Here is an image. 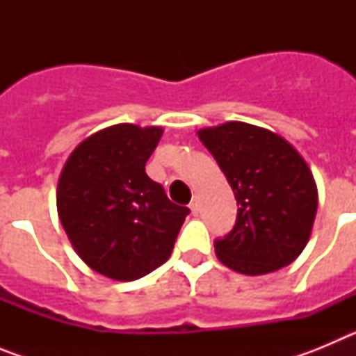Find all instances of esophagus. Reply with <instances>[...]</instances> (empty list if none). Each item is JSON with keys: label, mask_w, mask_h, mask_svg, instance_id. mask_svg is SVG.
<instances>
[{"label": "esophagus", "mask_w": 356, "mask_h": 356, "mask_svg": "<svg viewBox=\"0 0 356 356\" xmlns=\"http://www.w3.org/2000/svg\"><path fill=\"white\" fill-rule=\"evenodd\" d=\"M191 210H193V213L196 216L197 213V209H200V201H197V196H193V201H191Z\"/></svg>", "instance_id": "1"}]
</instances>
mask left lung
Masks as SVG:
<instances>
[{
    "mask_svg": "<svg viewBox=\"0 0 356 356\" xmlns=\"http://www.w3.org/2000/svg\"><path fill=\"white\" fill-rule=\"evenodd\" d=\"M197 135L238 207L232 232L213 241L217 259L250 276L294 262L317 212V187L307 162L280 135L248 122H225Z\"/></svg>",
    "mask_w": 356,
    "mask_h": 356,
    "instance_id": "8db88e82",
    "label": "left lung"
}]
</instances>
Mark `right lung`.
<instances>
[{
    "label": "right lung",
    "instance_id": "add662e5",
    "mask_svg": "<svg viewBox=\"0 0 356 356\" xmlns=\"http://www.w3.org/2000/svg\"><path fill=\"white\" fill-rule=\"evenodd\" d=\"M162 128L115 124L85 139L62 169L56 209L90 269L119 282L155 271L171 257L191 210L146 175Z\"/></svg>",
    "mask_w": 356,
    "mask_h": 356
}]
</instances>
